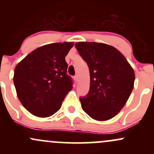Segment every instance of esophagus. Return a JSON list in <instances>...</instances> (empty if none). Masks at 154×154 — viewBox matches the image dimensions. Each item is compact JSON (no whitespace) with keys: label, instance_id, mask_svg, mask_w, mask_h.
<instances>
[{"label":"esophagus","instance_id":"obj_1","mask_svg":"<svg viewBox=\"0 0 154 154\" xmlns=\"http://www.w3.org/2000/svg\"><path fill=\"white\" fill-rule=\"evenodd\" d=\"M74 79H75V82H77V80H78V76H77V75L74 76Z\"/></svg>","mask_w":154,"mask_h":154}]
</instances>
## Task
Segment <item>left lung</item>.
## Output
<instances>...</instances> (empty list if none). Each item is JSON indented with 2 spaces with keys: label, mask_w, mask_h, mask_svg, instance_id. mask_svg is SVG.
Here are the masks:
<instances>
[{
  "label": "left lung",
  "mask_w": 154,
  "mask_h": 154,
  "mask_svg": "<svg viewBox=\"0 0 154 154\" xmlns=\"http://www.w3.org/2000/svg\"><path fill=\"white\" fill-rule=\"evenodd\" d=\"M75 47L87 63L91 76L89 92L79 98L82 109L95 120L110 119L131 94L133 69L117 49L107 44L79 42Z\"/></svg>",
  "instance_id": "8db88e82"
}]
</instances>
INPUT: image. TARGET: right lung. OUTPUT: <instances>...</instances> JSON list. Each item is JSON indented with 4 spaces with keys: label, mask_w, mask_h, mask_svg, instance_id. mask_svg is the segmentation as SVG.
<instances>
[{
    "label": "right lung",
    "mask_w": 154,
    "mask_h": 154,
    "mask_svg": "<svg viewBox=\"0 0 154 154\" xmlns=\"http://www.w3.org/2000/svg\"><path fill=\"white\" fill-rule=\"evenodd\" d=\"M73 43L48 44L35 49L14 69L18 98L28 111L39 117L54 114L72 88L65 61Z\"/></svg>",
    "instance_id": "add662e5"
}]
</instances>
